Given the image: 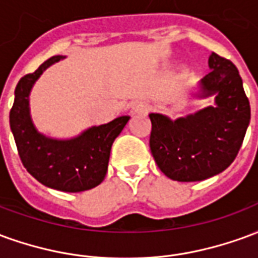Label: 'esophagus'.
<instances>
[{"label":"esophagus","mask_w":258,"mask_h":258,"mask_svg":"<svg viewBox=\"0 0 258 258\" xmlns=\"http://www.w3.org/2000/svg\"><path fill=\"white\" fill-rule=\"evenodd\" d=\"M148 110H149V105L144 101L135 102L134 105H133V107H131V113H133V114H144V113H146Z\"/></svg>","instance_id":"34e87169"}]
</instances>
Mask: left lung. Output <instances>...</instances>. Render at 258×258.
I'll use <instances>...</instances> for the list:
<instances>
[{
	"label": "left lung",
	"mask_w": 258,
	"mask_h": 258,
	"mask_svg": "<svg viewBox=\"0 0 258 258\" xmlns=\"http://www.w3.org/2000/svg\"><path fill=\"white\" fill-rule=\"evenodd\" d=\"M199 83L198 98L214 95V106L171 120L151 113V152L168 178L194 182L222 173L235 160L250 123V103L236 66L217 53Z\"/></svg>",
	"instance_id": "obj_1"
}]
</instances>
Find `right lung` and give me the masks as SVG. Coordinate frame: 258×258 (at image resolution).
<instances>
[{
	"mask_svg": "<svg viewBox=\"0 0 258 258\" xmlns=\"http://www.w3.org/2000/svg\"><path fill=\"white\" fill-rule=\"evenodd\" d=\"M60 59L63 56H52L34 73L19 80L9 124L20 160L38 182L62 192H83L103 181L113 141L123 131L130 116L90 127L70 140H56L38 133L30 116V91L44 70Z\"/></svg>",
	"mask_w": 258,
	"mask_h": 258,
	"instance_id": "right-lung-1",
	"label": "right lung"
}]
</instances>
